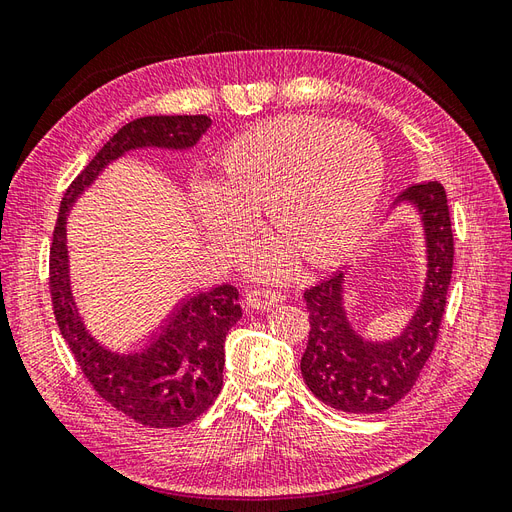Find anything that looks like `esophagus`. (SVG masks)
Listing matches in <instances>:
<instances>
[{
    "instance_id": "34e87169",
    "label": "esophagus",
    "mask_w": 512,
    "mask_h": 512,
    "mask_svg": "<svg viewBox=\"0 0 512 512\" xmlns=\"http://www.w3.org/2000/svg\"><path fill=\"white\" fill-rule=\"evenodd\" d=\"M282 294L280 292H271V290H250V292H245V305L250 307V309H271V307H275L277 303H282Z\"/></svg>"
}]
</instances>
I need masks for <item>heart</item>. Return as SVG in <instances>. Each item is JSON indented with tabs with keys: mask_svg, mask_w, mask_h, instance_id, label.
Returning a JSON list of instances; mask_svg holds the SVG:
<instances>
[{
	"mask_svg": "<svg viewBox=\"0 0 512 512\" xmlns=\"http://www.w3.org/2000/svg\"><path fill=\"white\" fill-rule=\"evenodd\" d=\"M384 175V153L367 132L337 119L282 117L237 136L222 181L194 177L190 198L220 250L235 247L265 209L284 241L262 245L254 262L280 275L288 243L314 265L352 252L374 220Z\"/></svg>",
	"mask_w": 512,
	"mask_h": 512,
	"instance_id": "b5f03b06",
	"label": "heart"
}]
</instances>
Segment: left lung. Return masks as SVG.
<instances>
[{
	"mask_svg": "<svg viewBox=\"0 0 512 512\" xmlns=\"http://www.w3.org/2000/svg\"><path fill=\"white\" fill-rule=\"evenodd\" d=\"M414 209L423 232L425 280L406 327L393 337L361 335L346 309L348 267L305 290L309 337L301 374L324 404L350 414H378L408 395L436 346L453 273V230L438 181L401 192L391 209Z\"/></svg>",
	"mask_w": 512,
	"mask_h": 512,
	"instance_id": "1",
	"label": "left lung"
}]
</instances>
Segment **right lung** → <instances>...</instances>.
<instances>
[{
	"instance_id": "1",
	"label": "right lung",
	"mask_w": 512,
	"mask_h": 512,
	"mask_svg": "<svg viewBox=\"0 0 512 512\" xmlns=\"http://www.w3.org/2000/svg\"><path fill=\"white\" fill-rule=\"evenodd\" d=\"M211 126L207 115H149L126 123L96 153L61 198L51 245V299L59 331L96 393L145 427L188 425L222 391L224 342L241 318L239 292L220 284L181 297L132 350L91 335L72 294L68 215L108 164L138 149L188 151Z\"/></svg>"
}]
</instances>
